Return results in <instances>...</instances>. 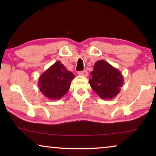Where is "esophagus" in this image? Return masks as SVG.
Wrapping results in <instances>:
<instances>
[{
    "instance_id": "esophagus-1",
    "label": "esophagus",
    "mask_w": 156,
    "mask_h": 156,
    "mask_svg": "<svg viewBox=\"0 0 156 156\" xmlns=\"http://www.w3.org/2000/svg\"><path fill=\"white\" fill-rule=\"evenodd\" d=\"M78 74H79V75H81V76H87V75H88V72H87V70H83V71H82V72H79Z\"/></svg>"
}]
</instances>
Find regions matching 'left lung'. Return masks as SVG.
Instances as JSON below:
<instances>
[{
  "mask_svg": "<svg viewBox=\"0 0 156 156\" xmlns=\"http://www.w3.org/2000/svg\"><path fill=\"white\" fill-rule=\"evenodd\" d=\"M90 74L91 87L104 99H112L118 95L124 82L121 72L104 60L97 61Z\"/></svg>",
  "mask_w": 156,
  "mask_h": 156,
  "instance_id": "1",
  "label": "left lung"
}]
</instances>
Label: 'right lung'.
<instances>
[{
  "mask_svg": "<svg viewBox=\"0 0 156 156\" xmlns=\"http://www.w3.org/2000/svg\"><path fill=\"white\" fill-rule=\"evenodd\" d=\"M74 76L60 61H57L40 76L38 87L49 99L57 100L67 93Z\"/></svg>",
  "mask_w": 156,
  "mask_h": 156,
  "instance_id": "right-lung-1",
  "label": "right lung"
}]
</instances>
